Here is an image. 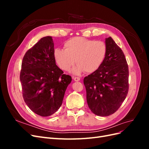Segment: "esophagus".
Instances as JSON below:
<instances>
[{
  "label": "esophagus",
  "mask_w": 149,
  "mask_h": 149,
  "mask_svg": "<svg viewBox=\"0 0 149 149\" xmlns=\"http://www.w3.org/2000/svg\"><path fill=\"white\" fill-rule=\"evenodd\" d=\"M73 79L74 81H79L80 80V78L79 77H73Z\"/></svg>",
  "instance_id": "34e87169"
}]
</instances>
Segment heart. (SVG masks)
Instances as JSON below:
<instances>
[{"mask_svg": "<svg viewBox=\"0 0 149 149\" xmlns=\"http://www.w3.org/2000/svg\"><path fill=\"white\" fill-rule=\"evenodd\" d=\"M65 49L56 48L54 58L60 68L68 71L76 63L78 65L73 73L78 74L84 71L92 73L102 64L107 54V46L102 41H95L83 37H74L65 43Z\"/></svg>", "mask_w": 149, "mask_h": 149, "instance_id": "b5f03b06", "label": "heart"}]
</instances>
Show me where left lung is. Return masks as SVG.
Listing matches in <instances>:
<instances>
[{
	"mask_svg": "<svg viewBox=\"0 0 149 149\" xmlns=\"http://www.w3.org/2000/svg\"><path fill=\"white\" fill-rule=\"evenodd\" d=\"M105 42L107 54L102 64L83 80L89 108L103 117L116 112L129 90V68L124 54L111 37Z\"/></svg>",
	"mask_w": 149,
	"mask_h": 149,
	"instance_id": "8db88e82",
	"label": "left lung"
}]
</instances>
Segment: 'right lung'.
I'll use <instances>...</instances> for the list:
<instances>
[{
    "mask_svg": "<svg viewBox=\"0 0 149 149\" xmlns=\"http://www.w3.org/2000/svg\"><path fill=\"white\" fill-rule=\"evenodd\" d=\"M52 37L42 38L26 52L22 63L20 79L24 100L35 114L47 117L62 104L70 75L57 66Z\"/></svg>",
    "mask_w": 149,
    "mask_h": 149,
    "instance_id": "obj_1",
    "label": "right lung"
}]
</instances>
